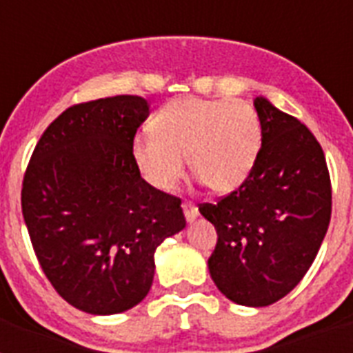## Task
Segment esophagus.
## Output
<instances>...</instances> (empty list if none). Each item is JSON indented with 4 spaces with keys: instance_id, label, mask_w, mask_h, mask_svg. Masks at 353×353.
<instances>
[{
    "instance_id": "obj_1",
    "label": "esophagus",
    "mask_w": 353,
    "mask_h": 353,
    "mask_svg": "<svg viewBox=\"0 0 353 353\" xmlns=\"http://www.w3.org/2000/svg\"><path fill=\"white\" fill-rule=\"evenodd\" d=\"M183 212H185V218H187V221H194L196 218H198V207H196L192 201H188V199H185V201H183Z\"/></svg>"
}]
</instances>
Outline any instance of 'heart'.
I'll list each match as a JSON object with an SVG mask.
<instances>
[{"mask_svg":"<svg viewBox=\"0 0 353 353\" xmlns=\"http://www.w3.org/2000/svg\"><path fill=\"white\" fill-rule=\"evenodd\" d=\"M258 148L260 119L249 102L183 97L152 119V133L133 139L132 157L157 190L176 187L188 159L205 187L227 194L245 181Z\"/></svg>","mask_w":353,"mask_h":353,"instance_id":"1","label":"heart"}]
</instances>
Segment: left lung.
<instances>
[{"mask_svg": "<svg viewBox=\"0 0 353 353\" xmlns=\"http://www.w3.org/2000/svg\"><path fill=\"white\" fill-rule=\"evenodd\" d=\"M262 146L245 181L199 212L216 227L210 276L229 301L262 307L295 288L317 256L332 218L324 152L299 119L254 99Z\"/></svg>", "mask_w": 353, "mask_h": 353, "instance_id": "1", "label": "left lung"}]
</instances>
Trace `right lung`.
Returning <instances> with one entry per match:
<instances>
[{
	"mask_svg": "<svg viewBox=\"0 0 353 353\" xmlns=\"http://www.w3.org/2000/svg\"><path fill=\"white\" fill-rule=\"evenodd\" d=\"M150 115L143 97L68 108L30 155L21 210L47 280L77 310L137 306L154 280L155 249L183 231L181 199L141 177L132 143Z\"/></svg>",
	"mask_w": 353,
	"mask_h": 353,
	"instance_id": "obj_1",
	"label": "right lung"
}]
</instances>
